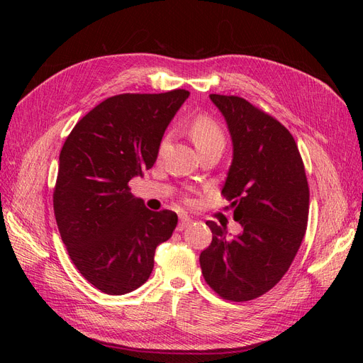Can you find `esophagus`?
<instances>
[{
    "label": "esophagus",
    "instance_id": "esophagus-1",
    "mask_svg": "<svg viewBox=\"0 0 363 363\" xmlns=\"http://www.w3.org/2000/svg\"><path fill=\"white\" fill-rule=\"evenodd\" d=\"M191 224H192V219L183 215V216H180V221H179V227H177V230H179V232H182V230H184L186 227H189Z\"/></svg>",
    "mask_w": 363,
    "mask_h": 363
}]
</instances>
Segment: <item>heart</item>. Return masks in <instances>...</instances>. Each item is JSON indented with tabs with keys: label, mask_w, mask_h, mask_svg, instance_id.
Returning <instances> with one entry per match:
<instances>
[{
	"label": "heart",
	"mask_w": 363,
	"mask_h": 363,
	"mask_svg": "<svg viewBox=\"0 0 363 363\" xmlns=\"http://www.w3.org/2000/svg\"><path fill=\"white\" fill-rule=\"evenodd\" d=\"M189 136L199 150L215 144L224 145V135L221 128L218 127L212 118L204 115L196 116L192 121L189 125Z\"/></svg>",
	"instance_id": "obj_1"
}]
</instances>
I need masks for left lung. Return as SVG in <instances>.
I'll return each mask as SVG.
<instances>
[{
    "mask_svg": "<svg viewBox=\"0 0 363 363\" xmlns=\"http://www.w3.org/2000/svg\"><path fill=\"white\" fill-rule=\"evenodd\" d=\"M233 142L223 195L242 232L230 238L213 221L212 242L200 255L204 280L230 301L255 300L289 269L306 233L309 184L289 130L235 95L212 94Z\"/></svg>",
    "mask_w": 363,
    "mask_h": 363,
    "instance_id": "8db88e82",
    "label": "left lung"
}]
</instances>
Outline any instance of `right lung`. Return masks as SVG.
<instances>
[{
	"label": "right lung",
	"instance_id": "1",
	"mask_svg": "<svg viewBox=\"0 0 363 363\" xmlns=\"http://www.w3.org/2000/svg\"><path fill=\"white\" fill-rule=\"evenodd\" d=\"M188 96L184 89L111 96L75 124L62 147L54 215L75 268L104 294L142 286L156 247L177 225V213L150 211L128 182L155 164L164 130Z\"/></svg>",
	"mask_w": 363,
	"mask_h": 363
}]
</instances>
